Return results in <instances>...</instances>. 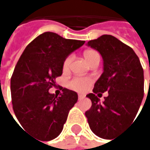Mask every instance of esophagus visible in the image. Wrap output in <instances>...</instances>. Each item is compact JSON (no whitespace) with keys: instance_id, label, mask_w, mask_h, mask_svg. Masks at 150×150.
I'll return each instance as SVG.
<instances>
[{"instance_id":"34e87169","label":"esophagus","mask_w":150,"mask_h":150,"mask_svg":"<svg viewBox=\"0 0 150 150\" xmlns=\"http://www.w3.org/2000/svg\"><path fill=\"white\" fill-rule=\"evenodd\" d=\"M84 97H85L84 95H81V94H79V95H78V99H79V100H82Z\"/></svg>"}]
</instances>
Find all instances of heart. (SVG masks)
Returning a JSON list of instances; mask_svg holds the SVG:
<instances>
[{"mask_svg":"<svg viewBox=\"0 0 150 150\" xmlns=\"http://www.w3.org/2000/svg\"><path fill=\"white\" fill-rule=\"evenodd\" d=\"M84 57L88 63H90L96 57H100L99 54L95 50H87L84 53ZM72 62V55H69L63 62V69L68 70L70 67V63ZM92 83V79L90 77H74L70 81H68V87L77 92H84L86 91L90 84Z\"/></svg>","mask_w":150,"mask_h":150,"instance_id":"obj_1","label":"heart"}]
</instances>
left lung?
I'll return each mask as SVG.
<instances>
[{
  "label": "left lung",
  "mask_w": 150,
  "mask_h": 150,
  "mask_svg": "<svg viewBox=\"0 0 150 150\" xmlns=\"http://www.w3.org/2000/svg\"><path fill=\"white\" fill-rule=\"evenodd\" d=\"M88 45L102 54L104 68L93 93L87 95L92 106L85 115L93 133L108 139L135 119L144 95L143 69L134 50L115 36L103 35ZM106 91L108 96L101 103Z\"/></svg>",
  "instance_id": "obj_1"
}]
</instances>
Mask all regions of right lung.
<instances>
[{"label": "right lung", "instance_id": "right-lung-1", "mask_svg": "<svg viewBox=\"0 0 150 150\" xmlns=\"http://www.w3.org/2000/svg\"><path fill=\"white\" fill-rule=\"evenodd\" d=\"M84 42L45 32L27 46L17 62L10 81L13 109L21 127L40 141L61 134L78 100L76 92L65 88L59 96L48 90L62 74L66 57Z\"/></svg>", "mask_w": 150, "mask_h": 150}]
</instances>
